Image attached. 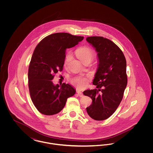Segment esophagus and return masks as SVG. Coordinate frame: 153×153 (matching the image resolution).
Returning <instances> with one entry per match:
<instances>
[{
  "mask_svg": "<svg viewBox=\"0 0 153 153\" xmlns=\"http://www.w3.org/2000/svg\"><path fill=\"white\" fill-rule=\"evenodd\" d=\"M77 94L78 96H80V97H83V94H82V93L81 92H80V91H77Z\"/></svg>",
  "mask_w": 153,
  "mask_h": 153,
  "instance_id": "1",
  "label": "esophagus"
}]
</instances>
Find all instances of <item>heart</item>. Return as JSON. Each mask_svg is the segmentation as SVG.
I'll use <instances>...</instances> for the list:
<instances>
[{
	"instance_id": "1",
	"label": "heart",
	"mask_w": 153,
	"mask_h": 153,
	"mask_svg": "<svg viewBox=\"0 0 153 153\" xmlns=\"http://www.w3.org/2000/svg\"><path fill=\"white\" fill-rule=\"evenodd\" d=\"M76 54L80 61L85 63L90 62L94 56V51L89 46H83L78 48L76 51ZM72 58V54L70 53L66 54L64 59L65 65L67 64ZM88 82V79L84 77H77L71 80V82L78 89H83L86 87Z\"/></svg>"
}]
</instances>
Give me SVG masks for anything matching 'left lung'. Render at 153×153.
Instances as JSON below:
<instances>
[{"instance_id": "left-lung-1", "label": "left lung", "mask_w": 153, "mask_h": 153, "mask_svg": "<svg viewBox=\"0 0 153 153\" xmlns=\"http://www.w3.org/2000/svg\"><path fill=\"white\" fill-rule=\"evenodd\" d=\"M87 41L98 53L99 65L93 84L94 89L84 91L92 100L87 109L88 116L95 120H103L117 110L127 84L126 60L116 44L102 36H89Z\"/></svg>"}]
</instances>
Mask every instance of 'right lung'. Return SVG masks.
I'll return each mask as SVG.
<instances>
[{"label": "right lung", "mask_w": 153, "mask_h": 153, "mask_svg": "<svg viewBox=\"0 0 153 153\" xmlns=\"http://www.w3.org/2000/svg\"><path fill=\"white\" fill-rule=\"evenodd\" d=\"M84 39L67 33H57L42 39L33 52L28 71V85L31 99L37 110L45 115L58 114L65 107L67 99L76 91L63 83L54 85V74L63 69L66 49Z\"/></svg>", "instance_id": "1"}]
</instances>
